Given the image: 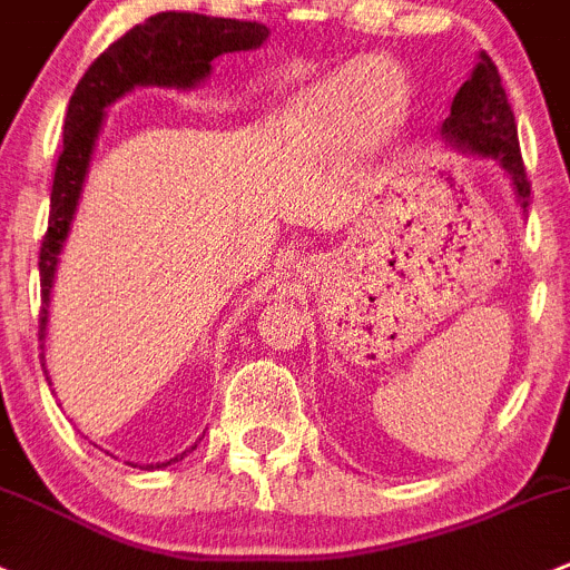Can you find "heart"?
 I'll return each mask as SVG.
<instances>
[{
  "mask_svg": "<svg viewBox=\"0 0 570 570\" xmlns=\"http://www.w3.org/2000/svg\"><path fill=\"white\" fill-rule=\"evenodd\" d=\"M414 80L400 61L370 56L313 80L291 106L305 134L377 148L397 137L414 108Z\"/></svg>",
  "mask_w": 570,
  "mask_h": 570,
  "instance_id": "heart-1",
  "label": "heart"
}]
</instances>
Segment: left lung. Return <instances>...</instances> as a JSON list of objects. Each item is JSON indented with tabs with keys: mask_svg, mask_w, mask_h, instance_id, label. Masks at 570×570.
Returning a JSON list of instances; mask_svg holds the SVG:
<instances>
[{
	"mask_svg": "<svg viewBox=\"0 0 570 570\" xmlns=\"http://www.w3.org/2000/svg\"><path fill=\"white\" fill-rule=\"evenodd\" d=\"M444 142L464 154L495 159L512 178L514 198L525 213L532 184L525 178L523 156H520L518 126H514L512 106L503 91L501 75L492 58L481 52L473 75L456 91L451 106V117L442 122Z\"/></svg>",
	"mask_w": 570,
	"mask_h": 570,
	"instance_id": "1",
	"label": "left lung"
}]
</instances>
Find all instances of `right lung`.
<instances>
[{"mask_svg": "<svg viewBox=\"0 0 570 570\" xmlns=\"http://www.w3.org/2000/svg\"><path fill=\"white\" fill-rule=\"evenodd\" d=\"M268 38V27L259 21L215 19L204 13H156L142 24L131 27L117 38L78 80L63 119V150L58 156L56 178L50 195V226L41 240V318H38V341L47 335V307H50L52 279H56L58 254L72 226L78 198L83 193L89 173L91 150L102 128L106 108L134 86H165V89H193L207 78L213 61L224 52L257 50ZM45 350V346H41ZM47 375V366H45ZM195 448V444H193ZM170 459L148 468H167L187 456Z\"/></svg>", "mask_w": 570, "mask_h": 570, "instance_id": "add662e5", "label": "right lung"}]
</instances>
